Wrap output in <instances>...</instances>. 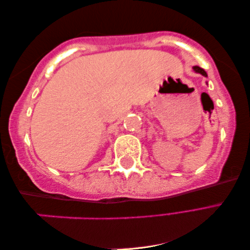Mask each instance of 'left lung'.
I'll list each match as a JSON object with an SVG mask.
<instances>
[{
    "instance_id": "obj_1",
    "label": "left lung",
    "mask_w": 250,
    "mask_h": 250,
    "mask_svg": "<svg viewBox=\"0 0 250 250\" xmlns=\"http://www.w3.org/2000/svg\"><path fill=\"white\" fill-rule=\"evenodd\" d=\"M193 68H194V71H195L196 73H198V74H202L203 76H206V77H207V73H206L205 71H204L203 68H200L199 66H194Z\"/></svg>"
}]
</instances>
